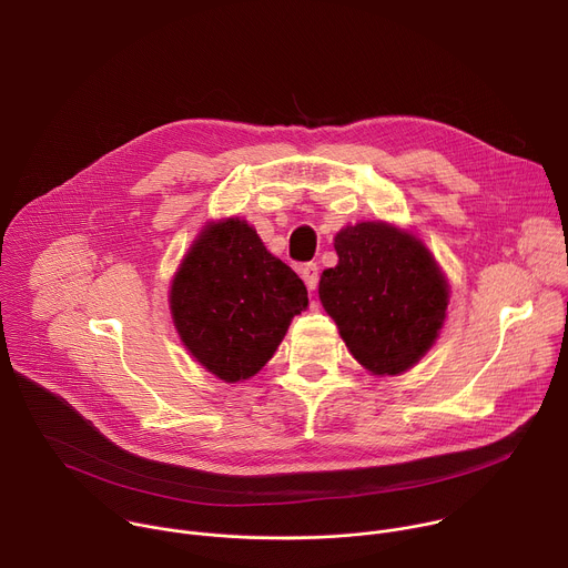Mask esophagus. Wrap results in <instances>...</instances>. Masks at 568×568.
Masks as SVG:
<instances>
[{
  "label": "esophagus",
  "mask_w": 568,
  "mask_h": 568,
  "mask_svg": "<svg viewBox=\"0 0 568 568\" xmlns=\"http://www.w3.org/2000/svg\"><path fill=\"white\" fill-rule=\"evenodd\" d=\"M298 274H301L305 287H307L310 292H314V290H316V283H318V267H316V263H305V265H301Z\"/></svg>",
  "instance_id": "obj_1"
}]
</instances>
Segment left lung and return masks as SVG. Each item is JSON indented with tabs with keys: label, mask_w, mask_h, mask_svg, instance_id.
<instances>
[{
	"label": "left lung",
	"mask_w": 568,
	"mask_h": 568,
	"mask_svg": "<svg viewBox=\"0 0 568 568\" xmlns=\"http://www.w3.org/2000/svg\"><path fill=\"white\" fill-rule=\"evenodd\" d=\"M337 267L321 274L318 298L353 357L373 375L409 371L434 346L449 285L423 242L386 222L335 235Z\"/></svg>",
	"instance_id": "8db88e82"
}]
</instances>
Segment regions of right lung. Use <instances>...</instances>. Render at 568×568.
Instances as JSON below:
<instances>
[{"mask_svg":"<svg viewBox=\"0 0 568 568\" xmlns=\"http://www.w3.org/2000/svg\"><path fill=\"white\" fill-rule=\"evenodd\" d=\"M305 307L303 281L237 217L202 229L171 285V314L184 346L231 384L272 359Z\"/></svg>","mask_w":568,"mask_h":568,"instance_id":"right-lung-1","label":"right lung"}]
</instances>
